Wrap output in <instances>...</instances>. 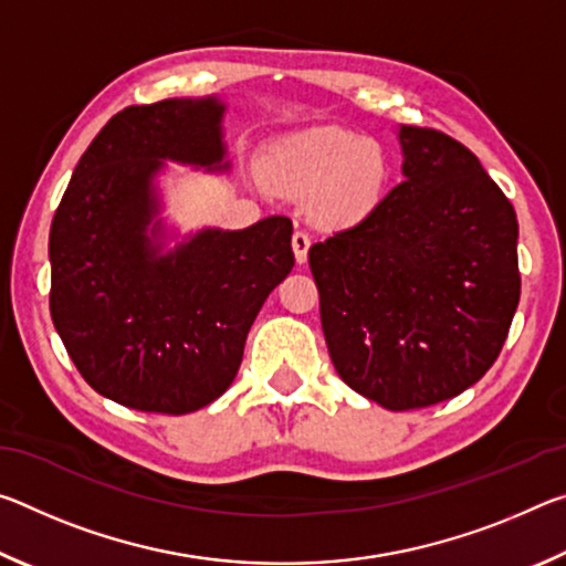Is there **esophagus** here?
I'll use <instances>...</instances> for the list:
<instances>
[{"label":"esophagus","instance_id":"1","mask_svg":"<svg viewBox=\"0 0 566 566\" xmlns=\"http://www.w3.org/2000/svg\"><path fill=\"white\" fill-rule=\"evenodd\" d=\"M312 247V237L304 232V229H296V232L292 234V249H294V256L296 262L304 264L306 262V252H310Z\"/></svg>","mask_w":566,"mask_h":566}]
</instances>
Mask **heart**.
<instances>
[{"label":"heart","mask_w":566,"mask_h":566,"mask_svg":"<svg viewBox=\"0 0 566 566\" xmlns=\"http://www.w3.org/2000/svg\"><path fill=\"white\" fill-rule=\"evenodd\" d=\"M274 187L314 197V212L327 222H359L381 199L391 177L387 149L377 139L327 124L276 142L264 161Z\"/></svg>","instance_id":"obj_1"}]
</instances>
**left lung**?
I'll return each instance as SVG.
<instances>
[{
    "mask_svg": "<svg viewBox=\"0 0 566 566\" xmlns=\"http://www.w3.org/2000/svg\"><path fill=\"white\" fill-rule=\"evenodd\" d=\"M405 181L310 247L337 375L385 409L432 407L486 375L520 304V224L444 132L399 129Z\"/></svg>",
    "mask_w": 566,
    "mask_h": 566,
    "instance_id": "8db88e82",
    "label": "left lung"
}]
</instances>
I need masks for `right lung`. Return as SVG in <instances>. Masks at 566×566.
I'll use <instances>...</instances> for the list:
<instances>
[{"instance_id":"1","label":"right lung","mask_w":566,"mask_h":566,"mask_svg":"<svg viewBox=\"0 0 566 566\" xmlns=\"http://www.w3.org/2000/svg\"><path fill=\"white\" fill-rule=\"evenodd\" d=\"M217 97L127 107L74 167L50 229V312L84 381L117 405L189 415L222 397L249 327L294 266L292 222L205 229L161 252L165 159L227 169Z\"/></svg>"}]
</instances>
